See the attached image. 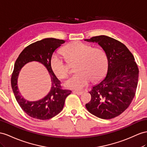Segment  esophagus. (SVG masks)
<instances>
[{
  "label": "esophagus",
  "mask_w": 147,
  "mask_h": 147,
  "mask_svg": "<svg viewBox=\"0 0 147 147\" xmlns=\"http://www.w3.org/2000/svg\"><path fill=\"white\" fill-rule=\"evenodd\" d=\"M74 93H76V94H78V95H79V96H80V95H82V94H83V91H74Z\"/></svg>",
  "instance_id": "34e87169"
}]
</instances>
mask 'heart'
Returning a JSON list of instances; mask_svg holds the SVG:
<instances>
[{
    "mask_svg": "<svg viewBox=\"0 0 147 147\" xmlns=\"http://www.w3.org/2000/svg\"><path fill=\"white\" fill-rule=\"evenodd\" d=\"M61 56H52L50 66L53 72L59 79L64 80L71 73V65H77L78 73L67 80L65 85L67 88L80 89L88 86L92 80H101L108 68V57L102 48L94 47L82 41H74L64 47Z\"/></svg>",
    "mask_w": 147,
    "mask_h": 147,
    "instance_id": "obj_1",
    "label": "heart"
}]
</instances>
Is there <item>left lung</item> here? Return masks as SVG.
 <instances>
[{
    "mask_svg": "<svg viewBox=\"0 0 147 147\" xmlns=\"http://www.w3.org/2000/svg\"><path fill=\"white\" fill-rule=\"evenodd\" d=\"M85 40L98 43L109 61L106 77L89 92L91 99L86 107L99 118H114L125 111L134 98L138 80L137 65L125 45L113 38L100 35Z\"/></svg>",
    "mask_w": 147,
    "mask_h": 147,
    "instance_id": "obj_1",
    "label": "left lung"
}]
</instances>
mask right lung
Instances as JSON below:
<instances>
[{"label":"right lung","instance_id":"add662e5","mask_svg":"<svg viewBox=\"0 0 147 147\" xmlns=\"http://www.w3.org/2000/svg\"><path fill=\"white\" fill-rule=\"evenodd\" d=\"M65 42V40L53 38L37 41L24 48L15 63L11 78L12 88L22 109L31 117L39 120H47L53 117L63 110L66 98L71 93V91L62 88L61 82L56 77L50 66L53 52ZM33 61H38L47 67L51 76L52 88L43 99L30 102L26 101L18 91L17 78L21 67L26 63Z\"/></svg>","mask_w":147,"mask_h":147}]
</instances>
